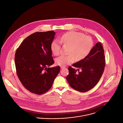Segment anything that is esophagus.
Wrapping results in <instances>:
<instances>
[{"label":"esophagus","mask_w":123,"mask_h":123,"mask_svg":"<svg viewBox=\"0 0 123 123\" xmlns=\"http://www.w3.org/2000/svg\"><path fill=\"white\" fill-rule=\"evenodd\" d=\"M64 68H65V67H64V66H61V69H64Z\"/></svg>","instance_id":"obj_1"}]
</instances>
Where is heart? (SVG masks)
<instances>
[{
  "mask_svg": "<svg viewBox=\"0 0 123 123\" xmlns=\"http://www.w3.org/2000/svg\"><path fill=\"white\" fill-rule=\"evenodd\" d=\"M61 41L64 45L70 46L67 56H61L55 60L57 65L61 66L73 63L75 59L77 61L85 59L90 52L93 45L92 38L82 33L75 31H70L63 34L61 37ZM61 42L53 40L50 45L52 53L58 56L60 53Z\"/></svg>",
  "mask_w": 123,
  "mask_h": 123,
  "instance_id": "heart-1",
  "label": "heart"
}]
</instances>
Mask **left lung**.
<instances>
[{"label": "left lung", "mask_w": 123, "mask_h": 123, "mask_svg": "<svg viewBox=\"0 0 123 123\" xmlns=\"http://www.w3.org/2000/svg\"><path fill=\"white\" fill-rule=\"evenodd\" d=\"M104 49L100 42L97 43L85 59L74 63L75 70L70 66L66 79L69 85L75 90L85 92L93 88L98 83L105 65ZM81 70L77 74V70Z\"/></svg>", "instance_id": "obj_1"}]
</instances>
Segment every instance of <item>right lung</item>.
I'll use <instances>...</instances> for the list:
<instances>
[{
    "mask_svg": "<svg viewBox=\"0 0 123 123\" xmlns=\"http://www.w3.org/2000/svg\"><path fill=\"white\" fill-rule=\"evenodd\" d=\"M55 35L53 31L35 33L22 42L15 53L18 77L32 93L41 95L48 91L60 71L59 66L47 68L54 63L50 45Z\"/></svg>",
    "mask_w": 123,
    "mask_h": 123,
    "instance_id": "1",
    "label": "right lung"
}]
</instances>
